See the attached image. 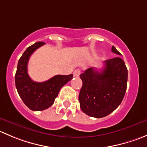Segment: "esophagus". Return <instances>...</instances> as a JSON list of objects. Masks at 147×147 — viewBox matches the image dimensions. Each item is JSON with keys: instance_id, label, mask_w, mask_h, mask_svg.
<instances>
[{"instance_id": "1", "label": "esophagus", "mask_w": 147, "mask_h": 147, "mask_svg": "<svg viewBox=\"0 0 147 147\" xmlns=\"http://www.w3.org/2000/svg\"><path fill=\"white\" fill-rule=\"evenodd\" d=\"M80 73H81V72L79 69H76L73 72V75L75 77H79L80 75Z\"/></svg>"}]
</instances>
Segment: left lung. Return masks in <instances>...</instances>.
I'll return each mask as SVG.
<instances>
[{
    "instance_id": "obj_1",
    "label": "left lung",
    "mask_w": 147,
    "mask_h": 147,
    "mask_svg": "<svg viewBox=\"0 0 147 147\" xmlns=\"http://www.w3.org/2000/svg\"><path fill=\"white\" fill-rule=\"evenodd\" d=\"M112 52L121 55L114 46ZM98 71L90 67L80 75L82 86L79 94L80 108L84 113L95 118L107 116L121 104L127 90L128 71L120 57L107 60Z\"/></svg>"
}]
</instances>
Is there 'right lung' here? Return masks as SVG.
<instances>
[{"label": "right lung", "instance_id": "right-lung-1", "mask_svg": "<svg viewBox=\"0 0 147 147\" xmlns=\"http://www.w3.org/2000/svg\"><path fill=\"white\" fill-rule=\"evenodd\" d=\"M37 42L28 47L18 63L15 77L16 87L25 105L32 111L45 110L53 105L62 87L73 78V75H55L47 81L36 82L28 74V63L31 55L44 45Z\"/></svg>", "mask_w": 147, "mask_h": 147}]
</instances>
